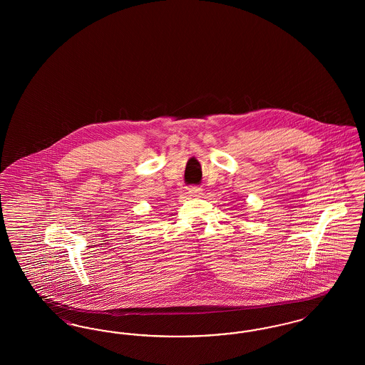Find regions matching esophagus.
<instances>
[{"label": "esophagus", "instance_id": "1", "mask_svg": "<svg viewBox=\"0 0 365 365\" xmlns=\"http://www.w3.org/2000/svg\"><path fill=\"white\" fill-rule=\"evenodd\" d=\"M189 194H190L191 197H202L204 190H202L201 187H197V186H191V187H189Z\"/></svg>", "mask_w": 365, "mask_h": 365}]
</instances>
